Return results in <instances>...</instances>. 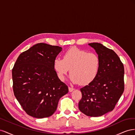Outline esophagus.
Returning <instances> with one entry per match:
<instances>
[{
    "label": "esophagus",
    "instance_id": "1",
    "mask_svg": "<svg viewBox=\"0 0 135 135\" xmlns=\"http://www.w3.org/2000/svg\"><path fill=\"white\" fill-rule=\"evenodd\" d=\"M74 88H71V87H69V92H71L73 90H74Z\"/></svg>",
    "mask_w": 135,
    "mask_h": 135
}]
</instances>
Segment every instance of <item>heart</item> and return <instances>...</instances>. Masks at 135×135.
<instances>
[{
    "instance_id": "1",
    "label": "heart",
    "mask_w": 135,
    "mask_h": 135,
    "mask_svg": "<svg viewBox=\"0 0 135 135\" xmlns=\"http://www.w3.org/2000/svg\"><path fill=\"white\" fill-rule=\"evenodd\" d=\"M100 66V60L96 54L76 47L65 52L63 59L56 58L53 62V68L60 80H64L70 70V80L73 83L83 85L90 84L96 79Z\"/></svg>"
}]
</instances>
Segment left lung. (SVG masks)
<instances>
[{
  "label": "left lung",
  "instance_id": "8db88e82",
  "mask_svg": "<svg viewBox=\"0 0 135 135\" xmlns=\"http://www.w3.org/2000/svg\"><path fill=\"white\" fill-rule=\"evenodd\" d=\"M88 45L100 60L99 74L92 83L80 89L78 107L89 117H100L111 112L124 91V66L116 53L101 43Z\"/></svg>",
  "mask_w": 135,
  "mask_h": 135
}]
</instances>
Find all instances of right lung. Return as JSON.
I'll return each instance as SVG.
<instances>
[{"instance_id": "1", "label": "right lung", "mask_w": 135, "mask_h": 135, "mask_svg": "<svg viewBox=\"0 0 135 135\" xmlns=\"http://www.w3.org/2000/svg\"><path fill=\"white\" fill-rule=\"evenodd\" d=\"M62 48L38 43L20 55L12 69L14 95L26 113L32 117L51 116L59 101L68 93L53 68Z\"/></svg>"}]
</instances>
